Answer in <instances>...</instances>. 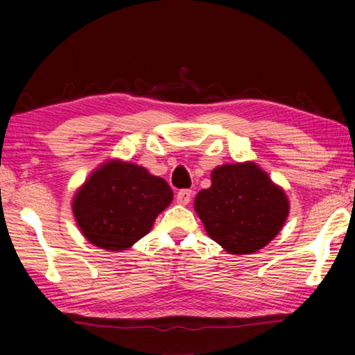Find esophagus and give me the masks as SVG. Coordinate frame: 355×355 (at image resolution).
Returning a JSON list of instances; mask_svg holds the SVG:
<instances>
[{
  "instance_id": "obj_1",
  "label": "esophagus",
  "mask_w": 355,
  "mask_h": 355,
  "mask_svg": "<svg viewBox=\"0 0 355 355\" xmlns=\"http://www.w3.org/2000/svg\"><path fill=\"white\" fill-rule=\"evenodd\" d=\"M191 199H192V191L191 189L178 191L177 203H180V205H188V203L191 202Z\"/></svg>"
}]
</instances>
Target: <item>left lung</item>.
Returning <instances> with one entry per match:
<instances>
[{
	"label": "left lung",
	"mask_w": 355,
	"mask_h": 355,
	"mask_svg": "<svg viewBox=\"0 0 355 355\" xmlns=\"http://www.w3.org/2000/svg\"><path fill=\"white\" fill-rule=\"evenodd\" d=\"M194 208L216 243L235 255L263 249L284 227L290 203L266 172L254 163L224 164L211 173Z\"/></svg>",
	"instance_id": "left-lung-1"
}]
</instances>
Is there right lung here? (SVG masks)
Wrapping results in <instances>:
<instances>
[{
    "mask_svg": "<svg viewBox=\"0 0 355 355\" xmlns=\"http://www.w3.org/2000/svg\"><path fill=\"white\" fill-rule=\"evenodd\" d=\"M172 197L166 180L141 166L111 161L76 192L73 214L83 235L97 248L125 250L147 235Z\"/></svg>",
    "mask_w": 355,
    "mask_h": 355,
    "instance_id": "1",
    "label": "right lung"
}]
</instances>
